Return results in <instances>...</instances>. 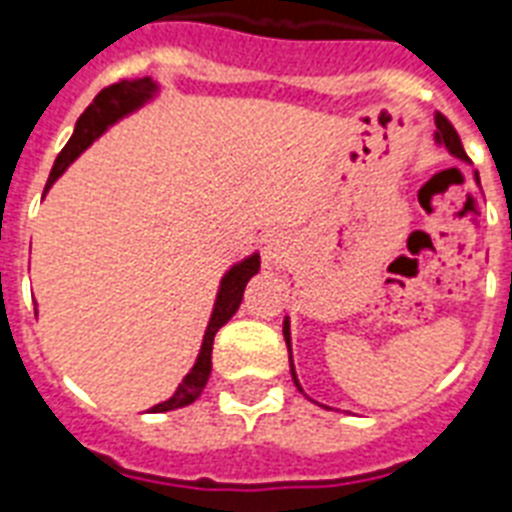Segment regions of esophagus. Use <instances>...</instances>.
Masks as SVG:
<instances>
[{
    "label": "esophagus",
    "mask_w": 512,
    "mask_h": 512,
    "mask_svg": "<svg viewBox=\"0 0 512 512\" xmlns=\"http://www.w3.org/2000/svg\"><path fill=\"white\" fill-rule=\"evenodd\" d=\"M263 257L268 265L284 263L286 257H289V242H286L284 236H270L268 242H265Z\"/></svg>",
    "instance_id": "obj_1"
}]
</instances>
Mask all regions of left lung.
<instances>
[{
	"label": "left lung",
	"mask_w": 512,
	"mask_h": 512,
	"mask_svg": "<svg viewBox=\"0 0 512 512\" xmlns=\"http://www.w3.org/2000/svg\"><path fill=\"white\" fill-rule=\"evenodd\" d=\"M434 120H436V134H434L436 144H439V147L450 149L452 157H458V160L468 162V155H465L463 144H460L458 131L452 128L450 120L444 118L442 112H436ZM476 184H479V173H476ZM284 339H286V347H289V365H292L294 384H297V389H299V392H302V386H299V378H297V373H294V363H292V331H289V318H286V321H284Z\"/></svg>",
	"instance_id": "1"
}]
</instances>
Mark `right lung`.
<instances>
[{"label": "right lung", "mask_w": 512, "mask_h": 512, "mask_svg": "<svg viewBox=\"0 0 512 512\" xmlns=\"http://www.w3.org/2000/svg\"><path fill=\"white\" fill-rule=\"evenodd\" d=\"M157 94V83L152 78H136V81H118L102 89L97 94V99L86 107L81 118L76 123V131L70 136V141L62 147V152L54 160V168L49 173L47 189L57 181V178L68 170V165L81 155L83 149L89 147L91 141L99 139V136L105 134L107 128L112 123H118L120 118H126L134 110H139L141 105H147L149 99ZM257 270H260V255L252 252L249 257H244L242 263L231 265L226 270V276L220 278V289L218 297H215V307L213 315H210V323H207L205 339H202V350L197 355V363L191 368L189 373L184 376V381L178 384L176 394L170 397V400L160 402V405L152 407V413H168V410H176V407H186L191 402L197 400L202 389H205L207 378H210V371H213V339L218 334V328L223 323L231 321V315L239 310L244 297V286L252 276H255Z\"/></svg>", "instance_id": "add662e5"}]
</instances>
